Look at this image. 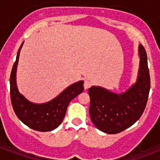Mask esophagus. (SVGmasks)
Instances as JSON below:
<instances>
[{"instance_id": "34e87169", "label": "esophagus", "mask_w": 160, "mask_h": 160, "mask_svg": "<svg viewBox=\"0 0 160 160\" xmlns=\"http://www.w3.org/2000/svg\"><path fill=\"white\" fill-rule=\"evenodd\" d=\"M90 86H91V82L89 80H85L84 82V88L86 90V89H89Z\"/></svg>"}]
</instances>
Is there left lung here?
<instances>
[{"instance_id":"8db88e82","label":"left lung","mask_w":160,"mask_h":160,"mask_svg":"<svg viewBox=\"0 0 160 160\" xmlns=\"http://www.w3.org/2000/svg\"><path fill=\"white\" fill-rule=\"evenodd\" d=\"M139 52L138 80L126 92L117 95L96 86L88 90L90 119L97 129L107 134H117L131 126L140 118L146 107L150 77L146 51L141 44Z\"/></svg>"}]
</instances>
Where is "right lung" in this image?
<instances>
[{"label": "right lung", "instance_id": "right-lung-1", "mask_svg": "<svg viewBox=\"0 0 160 160\" xmlns=\"http://www.w3.org/2000/svg\"><path fill=\"white\" fill-rule=\"evenodd\" d=\"M24 43V42H23ZM11 70L10 77V94L11 105L19 119L31 129L37 131L46 132L57 128L62 122L70 102L83 92V81L73 84L65 89L54 100L46 104H34L26 100L19 93L16 83V72L18 64L20 51Z\"/></svg>", "mask_w": 160, "mask_h": 160}]
</instances>
